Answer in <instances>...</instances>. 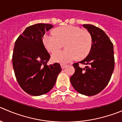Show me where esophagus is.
Returning a JSON list of instances; mask_svg holds the SVG:
<instances>
[{
  "mask_svg": "<svg viewBox=\"0 0 122 122\" xmlns=\"http://www.w3.org/2000/svg\"><path fill=\"white\" fill-rule=\"evenodd\" d=\"M61 68H62V69H64V68L66 67V65L64 64H61Z\"/></svg>",
  "mask_w": 122,
  "mask_h": 122,
  "instance_id": "obj_1",
  "label": "esophagus"
}]
</instances>
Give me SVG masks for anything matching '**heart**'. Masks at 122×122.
<instances>
[{
	"label": "heart",
	"instance_id": "obj_1",
	"mask_svg": "<svg viewBox=\"0 0 122 122\" xmlns=\"http://www.w3.org/2000/svg\"><path fill=\"white\" fill-rule=\"evenodd\" d=\"M43 41L50 52L58 50L65 44L67 49L55 51L52 55L53 61L61 63L69 62L77 57L85 58L89 53L92 42L88 31L73 25L58 28L56 35L52 33L45 34Z\"/></svg>",
	"mask_w": 122,
	"mask_h": 122
}]
</instances>
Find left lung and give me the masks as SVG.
Returning <instances> with one entry per match:
<instances>
[{"mask_svg":"<svg viewBox=\"0 0 122 122\" xmlns=\"http://www.w3.org/2000/svg\"><path fill=\"white\" fill-rule=\"evenodd\" d=\"M83 26L91 35L92 47L83 60L73 65L75 72L70 79L78 92L92 96L102 91L110 80L114 67L113 45L102 29L91 24ZM79 63L86 66L80 68Z\"/></svg>","mask_w":122,"mask_h":122,"instance_id":"obj_1","label":"left lung"}]
</instances>
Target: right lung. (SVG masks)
Wrapping results in <instances>:
<instances>
[{
  "label": "right lung",
  "instance_id": "obj_1",
  "mask_svg": "<svg viewBox=\"0 0 122 122\" xmlns=\"http://www.w3.org/2000/svg\"><path fill=\"white\" fill-rule=\"evenodd\" d=\"M52 27V24L44 23L29 26L15 43L12 64L16 80L25 92L33 96L49 92L61 71L59 63L46 65L50 55L42 38Z\"/></svg>",
  "mask_w": 122,
  "mask_h": 122
}]
</instances>
